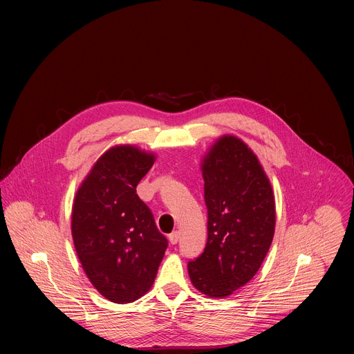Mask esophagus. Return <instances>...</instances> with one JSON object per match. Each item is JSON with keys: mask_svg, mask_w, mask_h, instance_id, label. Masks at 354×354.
Segmentation results:
<instances>
[{"mask_svg": "<svg viewBox=\"0 0 354 354\" xmlns=\"http://www.w3.org/2000/svg\"><path fill=\"white\" fill-rule=\"evenodd\" d=\"M168 239H169V242H171L172 245H176L178 241H179V232H178V231L171 232V234L168 235Z\"/></svg>", "mask_w": 354, "mask_h": 354, "instance_id": "1", "label": "esophagus"}]
</instances>
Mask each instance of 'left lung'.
Wrapping results in <instances>:
<instances>
[{"label":"left lung","instance_id":"obj_1","mask_svg":"<svg viewBox=\"0 0 354 354\" xmlns=\"http://www.w3.org/2000/svg\"><path fill=\"white\" fill-rule=\"evenodd\" d=\"M201 171L207 243L187 270L200 292L223 298L245 286L265 261L274 235V196L254 151L234 136L217 140Z\"/></svg>","mask_w":354,"mask_h":354}]
</instances>
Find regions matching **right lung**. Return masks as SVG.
I'll list each match as a JSON object with an SVG mask.
<instances>
[{
  "instance_id": "obj_1",
  "label": "right lung",
  "mask_w": 354,
  "mask_h": 354,
  "mask_svg": "<svg viewBox=\"0 0 354 354\" xmlns=\"http://www.w3.org/2000/svg\"><path fill=\"white\" fill-rule=\"evenodd\" d=\"M156 156L116 145L100 157L77 190L71 232L78 259L93 287L126 304L153 286L168 239L136 193Z\"/></svg>"
}]
</instances>
